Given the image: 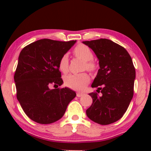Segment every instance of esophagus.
Segmentation results:
<instances>
[{
	"label": "esophagus",
	"instance_id": "esophagus-1",
	"mask_svg": "<svg viewBox=\"0 0 151 151\" xmlns=\"http://www.w3.org/2000/svg\"><path fill=\"white\" fill-rule=\"evenodd\" d=\"M84 95V93H80V92H77V97H81L82 96Z\"/></svg>",
	"mask_w": 151,
	"mask_h": 151
}]
</instances>
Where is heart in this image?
I'll return each mask as SVG.
<instances>
[{"instance_id": "heart-1", "label": "heart", "mask_w": 151, "mask_h": 151, "mask_svg": "<svg viewBox=\"0 0 151 151\" xmlns=\"http://www.w3.org/2000/svg\"><path fill=\"white\" fill-rule=\"evenodd\" d=\"M73 53L76 57L84 60L83 68L88 71H93L96 69V64L93 60V53L92 50L85 45H78L73 50ZM58 68L62 73L66 74L68 71V58L67 55H63L60 58L58 63ZM90 82V76L88 73L83 72L80 74H71L65 77L64 83L71 89L82 91Z\"/></svg>"}]
</instances>
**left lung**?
<instances>
[{
    "label": "left lung",
    "instance_id": "obj_1",
    "mask_svg": "<svg viewBox=\"0 0 151 151\" xmlns=\"http://www.w3.org/2000/svg\"><path fill=\"white\" fill-rule=\"evenodd\" d=\"M85 45L92 49L99 60L100 68L94 79L92 88L97 92L89 95L93 104L86 110L91 121L108 125L121 119L129 107L134 96L136 76L132 59L126 49L106 39L85 41Z\"/></svg>",
    "mask_w": 151,
    "mask_h": 151
}]
</instances>
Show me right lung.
Here are the masks:
<instances>
[{
    "label": "right lung",
    "instance_id": "1",
    "mask_svg": "<svg viewBox=\"0 0 151 151\" xmlns=\"http://www.w3.org/2000/svg\"><path fill=\"white\" fill-rule=\"evenodd\" d=\"M75 42L40 39L20 52L14 76L17 99L32 121L40 124L58 121L76 96L69 88H56L63 83L59 60ZM52 85L55 89H50Z\"/></svg>",
    "mask_w": 151,
    "mask_h": 151
}]
</instances>
